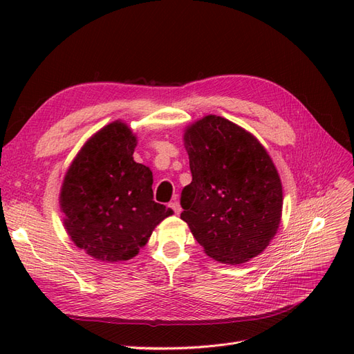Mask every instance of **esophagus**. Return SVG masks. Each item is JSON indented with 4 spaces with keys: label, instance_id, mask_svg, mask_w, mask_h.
<instances>
[{
    "label": "esophagus",
    "instance_id": "obj_1",
    "mask_svg": "<svg viewBox=\"0 0 354 354\" xmlns=\"http://www.w3.org/2000/svg\"><path fill=\"white\" fill-rule=\"evenodd\" d=\"M169 207L173 208L174 214H177V216H178V214L181 212V207H180V203H178L177 201H173V202H171V203H169Z\"/></svg>",
    "mask_w": 354,
    "mask_h": 354
}]
</instances>
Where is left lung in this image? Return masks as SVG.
Segmentation results:
<instances>
[{
	"instance_id": "obj_1",
	"label": "left lung",
	"mask_w": 354,
	"mask_h": 354,
	"mask_svg": "<svg viewBox=\"0 0 354 354\" xmlns=\"http://www.w3.org/2000/svg\"><path fill=\"white\" fill-rule=\"evenodd\" d=\"M192 183L180 218L212 260L242 264L261 254L279 227L283 194L270 155L242 127L207 115L185 130Z\"/></svg>"
}]
</instances>
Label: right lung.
<instances>
[{
  "label": "right lung",
  "instance_id": "obj_1",
  "mask_svg": "<svg viewBox=\"0 0 354 354\" xmlns=\"http://www.w3.org/2000/svg\"><path fill=\"white\" fill-rule=\"evenodd\" d=\"M137 137L122 121L91 136L72 160L60 209L72 242L106 263L133 259L173 209L153 201V176L133 153Z\"/></svg>",
  "mask_w": 354,
  "mask_h": 354
}]
</instances>
